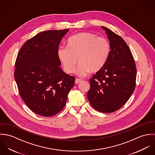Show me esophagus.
<instances>
[{"label": "esophagus", "mask_w": 155, "mask_h": 155, "mask_svg": "<svg viewBox=\"0 0 155 155\" xmlns=\"http://www.w3.org/2000/svg\"><path fill=\"white\" fill-rule=\"evenodd\" d=\"M82 81V79H79V78H76L75 79V84H78L79 82H81Z\"/></svg>", "instance_id": "34e87169"}]
</instances>
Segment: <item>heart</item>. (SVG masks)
<instances>
[{
  "mask_svg": "<svg viewBox=\"0 0 155 155\" xmlns=\"http://www.w3.org/2000/svg\"><path fill=\"white\" fill-rule=\"evenodd\" d=\"M67 47H60L57 55L67 73L74 71L79 63L76 73L80 76L99 71L106 64L110 53L109 41L104 37L82 32L68 38Z\"/></svg>",
  "mask_w": 155,
  "mask_h": 155,
  "instance_id": "obj_1",
  "label": "heart"
}]
</instances>
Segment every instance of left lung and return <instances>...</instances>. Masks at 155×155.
<instances>
[{
    "label": "left lung",
    "mask_w": 155,
    "mask_h": 155,
    "mask_svg": "<svg viewBox=\"0 0 155 155\" xmlns=\"http://www.w3.org/2000/svg\"><path fill=\"white\" fill-rule=\"evenodd\" d=\"M110 41L108 60L102 69L89 79L88 98L96 110L109 113L120 109L135 88L137 68L131 51L125 41L102 26Z\"/></svg>",
    "instance_id": "1"
}]
</instances>
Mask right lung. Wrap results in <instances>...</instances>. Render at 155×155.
<instances>
[{"label": "right lung", "instance_id": "add662e5", "mask_svg": "<svg viewBox=\"0 0 155 155\" xmlns=\"http://www.w3.org/2000/svg\"><path fill=\"white\" fill-rule=\"evenodd\" d=\"M68 28L39 33L22 45L15 63L14 78L28 108L45 117L65 106L75 78L65 73L57 55L59 44Z\"/></svg>", "mask_w": 155, "mask_h": 155}]
</instances>
